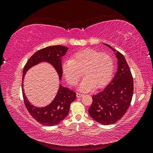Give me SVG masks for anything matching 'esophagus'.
<instances>
[{"mask_svg": "<svg viewBox=\"0 0 153 153\" xmlns=\"http://www.w3.org/2000/svg\"><path fill=\"white\" fill-rule=\"evenodd\" d=\"M84 96V94L83 93H80V92H77V94H76L77 98H81V97Z\"/></svg>", "mask_w": 153, "mask_h": 153, "instance_id": "obj_1", "label": "esophagus"}]
</instances>
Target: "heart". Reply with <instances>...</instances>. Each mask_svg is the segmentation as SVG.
Segmentation results:
<instances>
[{"instance_id": "1", "label": "heart", "mask_w": 153, "mask_h": 153, "mask_svg": "<svg viewBox=\"0 0 153 153\" xmlns=\"http://www.w3.org/2000/svg\"><path fill=\"white\" fill-rule=\"evenodd\" d=\"M114 61L108 53L86 48L74 53L71 60L62 64V71L67 81L72 85L77 84L83 75L80 89L89 91L93 88L105 86L112 75Z\"/></svg>"}]
</instances>
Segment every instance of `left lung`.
<instances>
[{
	"label": "left lung",
	"instance_id": "1",
	"mask_svg": "<svg viewBox=\"0 0 153 153\" xmlns=\"http://www.w3.org/2000/svg\"><path fill=\"white\" fill-rule=\"evenodd\" d=\"M115 51L118 59V69L108 85L92 96L89 108L90 116L103 125L112 124L121 119L131 104L133 94V78L128 64L122 53Z\"/></svg>",
	"mask_w": 153,
	"mask_h": 153
}]
</instances>
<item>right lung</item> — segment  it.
Returning a JSON list of instances; mask_svg holds the SVG:
<instances>
[{"mask_svg":"<svg viewBox=\"0 0 153 153\" xmlns=\"http://www.w3.org/2000/svg\"><path fill=\"white\" fill-rule=\"evenodd\" d=\"M68 48L61 45L50 46L37 51L27 62L23 70L22 80L28 69L41 62H48L56 69L59 78L62 74L61 57L66 54ZM23 87V84H22ZM25 107L31 116L45 126H55L61 123L69 113L71 103L76 99V92L60 85L57 94L52 103L44 108H37L31 105L22 91Z\"/></svg>","mask_w":153,"mask_h":153,"instance_id":"right-lung-1","label":"right lung"}]
</instances>
